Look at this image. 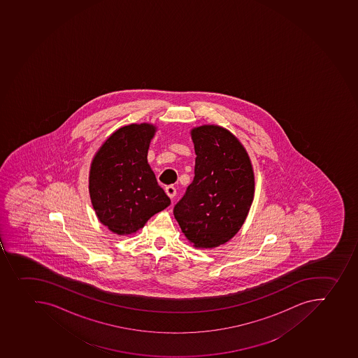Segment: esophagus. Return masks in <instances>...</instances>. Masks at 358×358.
Listing matches in <instances>:
<instances>
[{
  "instance_id": "34e87169",
  "label": "esophagus",
  "mask_w": 358,
  "mask_h": 358,
  "mask_svg": "<svg viewBox=\"0 0 358 358\" xmlns=\"http://www.w3.org/2000/svg\"><path fill=\"white\" fill-rule=\"evenodd\" d=\"M165 192H166V194H168L169 197H170V199H172V200H173L174 196H176V194H177V189H176V187H174V186H172V185L165 188Z\"/></svg>"
}]
</instances>
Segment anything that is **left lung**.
Listing matches in <instances>:
<instances>
[{
    "mask_svg": "<svg viewBox=\"0 0 358 358\" xmlns=\"http://www.w3.org/2000/svg\"><path fill=\"white\" fill-rule=\"evenodd\" d=\"M192 138L195 176L174 206V217L195 247L215 248L243 225L254 199V172L243 145L227 129L200 126Z\"/></svg>",
    "mask_w": 358,
    "mask_h": 358,
    "instance_id": "obj_1",
    "label": "left lung"
}]
</instances>
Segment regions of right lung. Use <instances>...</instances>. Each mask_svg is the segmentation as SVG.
<instances>
[{
  "label": "right lung",
  "instance_id": "add662e5",
  "mask_svg": "<svg viewBox=\"0 0 358 358\" xmlns=\"http://www.w3.org/2000/svg\"><path fill=\"white\" fill-rule=\"evenodd\" d=\"M155 132L150 124L124 126L104 142L90 166L94 210L100 222L118 236L136 232L171 204L147 161Z\"/></svg>",
  "mask_w": 358,
  "mask_h": 358
}]
</instances>
